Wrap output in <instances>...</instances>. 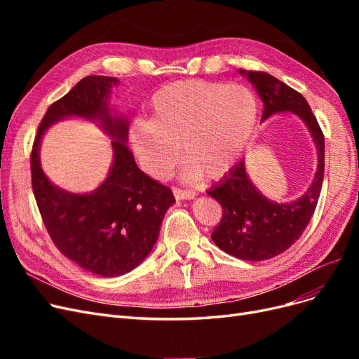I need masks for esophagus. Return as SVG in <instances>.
<instances>
[{"label":"esophagus","instance_id":"34e87169","mask_svg":"<svg viewBox=\"0 0 359 359\" xmlns=\"http://www.w3.org/2000/svg\"><path fill=\"white\" fill-rule=\"evenodd\" d=\"M173 196H175L177 201H187V199H194L196 193L193 190H187V189H180V187H173Z\"/></svg>","mask_w":359,"mask_h":359}]
</instances>
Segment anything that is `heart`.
<instances>
[{
  "mask_svg": "<svg viewBox=\"0 0 359 359\" xmlns=\"http://www.w3.org/2000/svg\"><path fill=\"white\" fill-rule=\"evenodd\" d=\"M257 102L243 85L180 81L160 88L151 99L149 121L130 127V142L142 168L165 177L180 158L184 173L208 180L223 177L252 136Z\"/></svg>",
  "mask_w": 359,
  "mask_h": 359,
  "instance_id": "b5f03b06",
  "label": "heart"
}]
</instances>
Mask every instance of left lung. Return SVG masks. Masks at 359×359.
Returning a JSON list of instances; mask_svg holds the SVG:
<instances>
[{"label": "left lung", "mask_w": 359, "mask_h": 359, "mask_svg": "<svg viewBox=\"0 0 359 359\" xmlns=\"http://www.w3.org/2000/svg\"><path fill=\"white\" fill-rule=\"evenodd\" d=\"M255 85L264 102L262 119L293 112L304 119L318 148L319 165L310 189L290 203H277L260 194L248 180L244 160L229 170L208 194L222 205L220 223L211 233L215 245L243 260H266L295 243L316 210L325 170V139L307 100L285 82L265 72L240 70Z\"/></svg>", "instance_id": "obj_1"}]
</instances>
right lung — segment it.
<instances>
[{
	"instance_id": "right-lung-1",
	"label": "right lung",
	"mask_w": 359,
	"mask_h": 359,
	"mask_svg": "<svg viewBox=\"0 0 359 359\" xmlns=\"http://www.w3.org/2000/svg\"><path fill=\"white\" fill-rule=\"evenodd\" d=\"M116 82L109 76H86L79 81L48 107L31 149L32 191L52 243L76 265L102 277L123 276L142 262L157 241L163 217L175 202L169 187L136 166L126 144L127 119L111 116L106 99ZM66 116L99 118L114 137L116 158L110 175L88 195L55 188L39 168L41 135Z\"/></svg>"
}]
</instances>
